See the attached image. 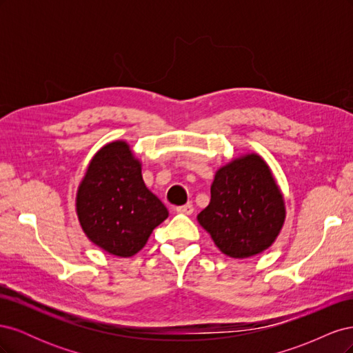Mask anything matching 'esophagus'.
Here are the masks:
<instances>
[{
    "label": "esophagus",
    "mask_w": 353,
    "mask_h": 353,
    "mask_svg": "<svg viewBox=\"0 0 353 353\" xmlns=\"http://www.w3.org/2000/svg\"><path fill=\"white\" fill-rule=\"evenodd\" d=\"M175 210L176 213H181V215H191L194 212V206L191 203H187L184 206H178Z\"/></svg>",
    "instance_id": "34e87169"
}]
</instances>
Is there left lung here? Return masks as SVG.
<instances>
[{"mask_svg": "<svg viewBox=\"0 0 353 353\" xmlns=\"http://www.w3.org/2000/svg\"><path fill=\"white\" fill-rule=\"evenodd\" d=\"M197 221L230 258H250L271 248L284 225L285 201L268 163L248 153L221 166L209 206Z\"/></svg>", "mask_w": 353, "mask_h": 353, "instance_id": "left-lung-1", "label": "left lung"}]
</instances>
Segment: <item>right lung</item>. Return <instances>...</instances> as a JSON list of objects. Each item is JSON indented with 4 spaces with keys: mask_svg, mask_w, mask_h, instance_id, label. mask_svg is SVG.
Masks as SVG:
<instances>
[{
    "mask_svg": "<svg viewBox=\"0 0 353 353\" xmlns=\"http://www.w3.org/2000/svg\"><path fill=\"white\" fill-rule=\"evenodd\" d=\"M81 228L95 245L119 258L140 252L168 209L141 175V162L123 140L94 154L77 193Z\"/></svg>",
    "mask_w": 353,
    "mask_h": 353,
    "instance_id": "add662e5",
    "label": "right lung"
}]
</instances>
